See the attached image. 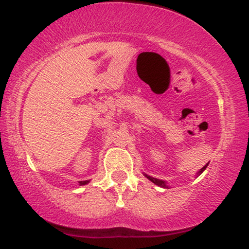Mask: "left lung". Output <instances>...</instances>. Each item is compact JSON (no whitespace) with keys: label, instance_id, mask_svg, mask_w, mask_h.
<instances>
[{"label":"left lung","instance_id":"left-lung-1","mask_svg":"<svg viewBox=\"0 0 249 249\" xmlns=\"http://www.w3.org/2000/svg\"><path fill=\"white\" fill-rule=\"evenodd\" d=\"M206 166H207V164L205 165V166H203L202 169H200V171L198 172V175H200V173H202L204 170L206 169ZM146 177H147V178L151 180L152 182H154L155 185H158V186H160V187H165V182L164 181H162V180H159V179H156V178H153V177H149V176H147V175H145Z\"/></svg>","mask_w":249,"mask_h":249}]
</instances>
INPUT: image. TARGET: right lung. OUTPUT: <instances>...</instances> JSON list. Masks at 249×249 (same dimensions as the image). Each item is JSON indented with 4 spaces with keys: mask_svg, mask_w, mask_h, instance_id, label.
Wrapping results in <instances>:
<instances>
[{
    "mask_svg": "<svg viewBox=\"0 0 249 249\" xmlns=\"http://www.w3.org/2000/svg\"><path fill=\"white\" fill-rule=\"evenodd\" d=\"M87 182H88L87 180H86V181H79V185H80V186H83V185H86Z\"/></svg>",
    "mask_w": 249,
    "mask_h": 249,
    "instance_id": "1",
    "label": "right lung"
}]
</instances>
